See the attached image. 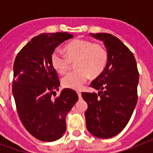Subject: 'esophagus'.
<instances>
[{
    "instance_id": "34e87169",
    "label": "esophagus",
    "mask_w": 153,
    "mask_h": 153,
    "mask_svg": "<svg viewBox=\"0 0 153 153\" xmlns=\"http://www.w3.org/2000/svg\"><path fill=\"white\" fill-rule=\"evenodd\" d=\"M77 95L79 97V98H81V93L80 92H77Z\"/></svg>"
}]
</instances>
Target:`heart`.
<instances>
[{
  "label": "heart",
  "mask_w": 153,
  "mask_h": 153,
  "mask_svg": "<svg viewBox=\"0 0 153 153\" xmlns=\"http://www.w3.org/2000/svg\"><path fill=\"white\" fill-rule=\"evenodd\" d=\"M65 54L60 50H54L51 55V63L58 73L65 74L75 62L76 70L70 73L62 80L65 88L80 89L89 76L97 77L105 69L108 61L107 51L102 45L92 41L75 39L65 47Z\"/></svg>",
  "instance_id": "b5f03b06"
}]
</instances>
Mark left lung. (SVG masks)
<instances>
[{"mask_svg":"<svg viewBox=\"0 0 153 153\" xmlns=\"http://www.w3.org/2000/svg\"><path fill=\"white\" fill-rule=\"evenodd\" d=\"M90 36L104 43L108 61L90 85L98 94L82 93L88 104L86 127L94 137L107 139L119 134L132 117L138 98L139 73L132 53L117 37L109 33Z\"/></svg>","mask_w":153,"mask_h":153,"instance_id":"8db88e82","label":"left lung"}]
</instances>
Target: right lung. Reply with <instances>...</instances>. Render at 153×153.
Here are the masks:
<instances>
[{
  "mask_svg": "<svg viewBox=\"0 0 153 153\" xmlns=\"http://www.w3.org/2000/svg\"><path fill=\"white\" fill-rule=\"evenodd\" d=\"M73 37L68 33H41L22 48L13 64V95L16 110L26 130L41 141L63 137L65 117L78 100L77 93L64 88L55 100L60 81L51 63L55 48Z\"/></svg>",
  "mask_w": 153,
  "mask_h": 153,
  "instance_id": "add662e5",
  "label": "right lung"
}]
</instances>
